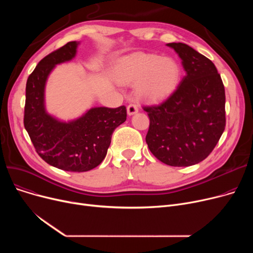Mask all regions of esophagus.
Instances as JSON below:
<instances>
[{
    "mask_svg": "<svg viewBox=\"0 0 253 253\" xmlns=\"http://www.w3.org/2000/svg\"><path fill=\"white\" fill-rule=\"evenodd\" d=\"M137 112H138V106H137V104H135V103H130V104L127 106V113H128L129 116L134 115V114H136Z\"/></svg>",
    "mask_w": 253,
    "mask_h": 253,
    "instance_id": "34e87169",
    "label": "esophagus"
}]
</instances>
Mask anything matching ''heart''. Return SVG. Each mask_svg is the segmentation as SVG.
I'll list each match as a JSON object with an SVG mask.
<instances>
[{"label": "heart", "instance_id": "b5f03b06", "mask_svg": "<svg viewBox=\"0 0 253 253\" xmlns=\"http://www.w3.org/2000/svg\"><path fill=\"white\" fill-rule=\"evenodd\" d=\"M180 79V68L172 58L151 54H135L125 58L120 65V83L138 85L140 95L161 99L174 91Z\"/></svg>", "mask_w": 253, "mask_h": 253}]
</instances>
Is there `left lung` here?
<instances>
[{"label": "left lung", "mask_w": 253, "mask_h": 253, "mask_svg": "<svg viewBox=\"0 0 253 253\" xmlns=\"http://www.w3.org/2000/svg\"><path fill=\"white\" fill-rule=\"evenodd\" d=\"M187 73L164 101L143 106L150 118L145 141L152 154L169 166L203 161L225 127V94L214 63L183 43H169Z\"/></svg>", "instance_id": "left-lung-1"}]
</instances>
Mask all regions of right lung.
<instances>
[{
    "label": "right lung",
    "instance_id": "obj_1",
    "mask_svg": "<svg viewBox=\"0 0 253 253\" xmlns=\"http://www.w3.org/2000/svg\"><path fill=\"white\" fill-rule=\"evenodd\" d=\"M79 42H69L38 63L25 88L23 123L45 162L58 169L84 172L98 166L108 153L114 130L126 121V106L92 108L82 117L62 122L45 109V85L56 64L72 60Z\"/></svg>",
    "mask_w": 253,
    "mask_h": 253
}]
</instances>
